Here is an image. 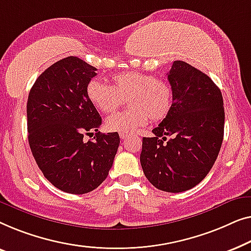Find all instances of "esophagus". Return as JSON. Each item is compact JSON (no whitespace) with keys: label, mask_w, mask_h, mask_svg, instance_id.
Returning <instances> with one entry per match:
<instances>
[{"label":"esophagus","mask_w":251,"mask_h":251,"mask_svg":"<svg viewBox=\"0 0 251 251\" xmlns=\"http://www.w3.org/2000/svg\"><path fill=\"white\" fill-rule=\"evenodd\" d=\"M119 136H121V139H126V137H128V134H127V133H119Z\"/></svg>","instance_id":"34e87169"}]
</instances>
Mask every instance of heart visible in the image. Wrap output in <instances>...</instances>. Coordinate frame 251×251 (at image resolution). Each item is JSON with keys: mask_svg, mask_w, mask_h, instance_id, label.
<instances>
[{"mask_svg": "<svg viewBox=\"0 0 251 251\" xmlns=\"http://www.w3.org/2000/svg\"><path fill=\"white\" fill-rule=\"evenodd\" d=\"M112 85L92 79L86 85V97L98 110L104 114L115 111L127 99L128 110L117 112L105 121L109 130L132 133L147 124L148 117L158 122L169 114L173 90L165 79L137 72L114 75Z\"/></svg>", "mask_w": 251, "mask_h": 251, "instance_id": "1", "label": "heart"}]
</instances>
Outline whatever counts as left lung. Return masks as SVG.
I'll use <instances>...</instances> for the list:
<instances>
[{"instance_id": "8db88e82", "label": "left lung", "mask_w": 251, "mask_h": 251, "mask_svg": "<svg viewBox=\"0 0 251 251\" xmlns=\"http://www.w3.org/2000/svg\"><path fill=\"white\" fill-rule=\"evenodd\" d=\"M173 90L169 114L143 137L140 161L157 189L183 192L206 177L216 161L224 136L221 90L200 70L174 61L167 74Z\"/></svg>"}]
</instances>
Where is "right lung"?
Masks as SVG:
<instances>
[{"instance_id": "right-lung-1", "label": "right lung", "mask_w": 251, "mask_h": 251, "mask_svg": "<svg viewBox=\"0 0 251 251\" xmlns=\"http://www.w3.org/2000/svg\"><path fill=\"white\" fill-rule=\"evenodd\" d=\"M97 68L68 56L42 73L28 95V142L35 161L55 188L93 191L107 178L117 152V132L100 133L102 119L86 97ZM96 132L94 141L83 140Z\"/></svg>"}]
</instances>
